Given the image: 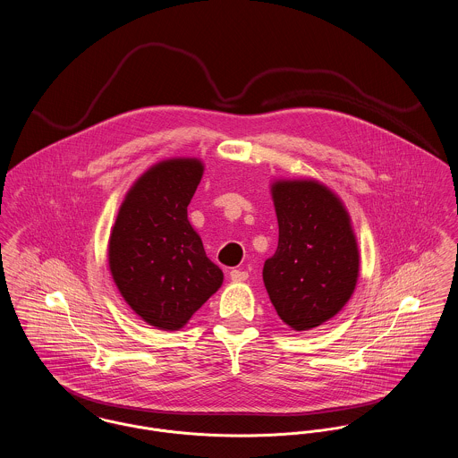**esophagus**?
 Listing matches in <instances>:
<instances>
[{"instance_id":"1","label":"esophagus","mask_w":458,"mask_h":458,"mask_svg":"<svg viewBox=\"0 0 458 458\" xmlns=\"http://www.w3.org/2000/svg\"><path fill=\"white\" fill-rule=\"evenodd\" d=\"M248 277H250V274H248L246 270H237V268H235V270L230 272V279H232L233 283H244Z\"/></svg>"}]
</instances>
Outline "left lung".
Masks as SVG:
<instances>
[{
    "instance_id": "8db88e82",
    "label": "left lung",
    "mask_w": 458,
    "mask_h": 458,
    "mask_svg": "<svg viewBox=\"0 0 458 458\" xmlns=\"http://www.w3.org/2000/svg\"><path fill=\"white\" fill-rule=\"evenodd\" d=\"M279 242L263 283L279 318L297 332L334 318L355 292L360 254L343 202L318 181H277Z\"/></svg>"
}]
</instances>
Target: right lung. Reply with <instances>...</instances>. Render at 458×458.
<instances>
[{"instance_id": "1", "label": "right lung", "mask_w": 458, "mask_h": 458, "mask_svg": "<svg viewBox=\"0 0 458 458\" xmlns=\"http://www.w3.org/2000/svg\"><path fill=\"white\" fill-rule=\"evenodd\" d=\"M204 174L195 157L166 159L128 191L108 241V267L123 299L149 325L179 330L217 292L221 268L188 221Z\"/></svg>"}]
</instances>
